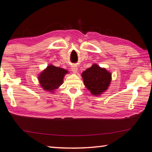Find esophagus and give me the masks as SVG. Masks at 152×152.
I'll use <instances>...</instances> for the list:
<instances>
[{"mask_svg":"<svg viewBox=\"0 0 152 152\" xmlns=\"http://www.w3.org/2000/svg\"><path fill=\"white\" fill-rule=\"evenodd\" d=\"M71 70L74 73H76L77 71H78V67L76 65H73L71 67Z\"/></svg>","mask_w":152,"mask_h":152,"instance_id":"obj_1","label":"esophagus"}]
</instances>
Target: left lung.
<instances>
[{"label":"left lung","instance_id":"1","mask_svg":"<svg viewBox=\"0 0 152 152\" xmlns=\"http://www.w3.org/2000/svg\"><path fill=\"white\" fill-rule=\"evenodd\" d=\"M84 84L94 96H99L107 91L111 81V74L104 68L93 64L82 73Z\"/></svg>","mask_w":152,"mask_h":152}]
</instances>
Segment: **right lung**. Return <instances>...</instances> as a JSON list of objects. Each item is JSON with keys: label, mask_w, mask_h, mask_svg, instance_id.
<instances>
[{"label": "right lung", "mask_w": 152, "mask_h": 152, "mask_svg": "<svg viewBox=\"0 0 152 152\" xmlns=\"http://www.w3.org/2000/svg\"><path fill=\"white\" fill-rule=\"evenodd\" d=\"M68 71L50 64L38 76L41 86L44 91L53 92L63 83L64 76Z\"/></svg>", "instance_id": "obj_1"}]
</instances>
